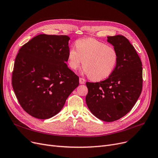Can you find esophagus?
<instances>
[{"instance_id":"esophagus-1","label":"esophagus","mask_w":158,"mask_h":158,"mask_svg":"<svg viewBox=\"0 0 158 158\" xmlns=\"http://www.w3.org/2000/svg\"><path fill=\"white\" fill-rule=\"evenodd\" d=\"M79 82L80 84H84L85 82V80L82 78H80L79 79Z\"/></svg>"}]
</instances>
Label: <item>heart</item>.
Returning <instances> with one entry per match:
<instances>
[{
  "instance_id": "obj_1",
  "label": "heart",
  "mask_w": 158,
  "mask_h": 158,
  "mask_svg": "<svg viewBox=\"0 0 158 158\" xmlns=\"http://www.w3.org/2000/svg\"><path fill=\"white\" fill-rule=\"evenodd\" d=\"M75 46L69 50L67 56L69 65L73 70L82 63L83 72L95 81L108 77L114 70L118 60L115 48L93 38L78 40Z\"/></svg>"
}]
</instances>
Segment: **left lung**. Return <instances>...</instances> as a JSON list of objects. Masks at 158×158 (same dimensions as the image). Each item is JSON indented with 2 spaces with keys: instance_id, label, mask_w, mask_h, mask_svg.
<instances>
[{
  "instance_id": "1",
  "label": "left lung",
  "mask_w": 158,
  "mask_h": 158,
  "mask_svg": "<svg viewBox=\"0 0 158 158\" xmlns=\"http://www.w3.org/2000/svg\"><path fill=\"white\" fill-rule=\"evenodd\" d=\"M118 53V60L109 77L100 82H86L88 108L98 118L112 122L122 118L132 109L143 87L142 63L135 48L123 35L107 40Z\"/></svg>"
}]
</instances>
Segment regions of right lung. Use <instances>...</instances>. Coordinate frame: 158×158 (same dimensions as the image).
I'll return each mask as SVG.
<instances>
[{
	"label": "right lung",
	"instance_id": "1",
	"mask_svg": "<svg viewBox=\"0 0 158 158\" xmlns=\"http://www.w3.org/2000/svg\"><path fill=\"white\" fill-rule=\"evenodd\" d=\"M67 35L40 34L19 50L12 74V86L23 110L47 119L61 110L79 78L66 64Z\"/></svg>",
	"mask_w": 158,
	"mask_h": 158
}]
</instances>
